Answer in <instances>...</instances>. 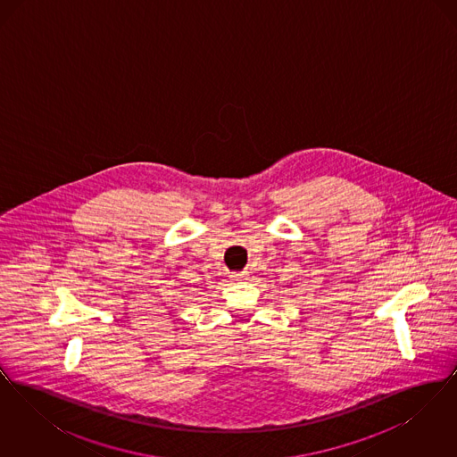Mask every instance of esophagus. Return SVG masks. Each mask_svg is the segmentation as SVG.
Segmentation results:
<instances>
[{"instance_id": "1", "label": "esophagus", "mask_w": 457, "mask_h": 457, "mask_svg": "<svg viewBox=\"0 0 457 457\" xmlns=\"http://www.w3.org/2000/svg\"><path fill=\"white\" fill-rule=\"evenodd\" d=\"M231 278H235L237 281H246L248 279V272L243 270V272H235Z\"/></svg>"}]
</instances>
